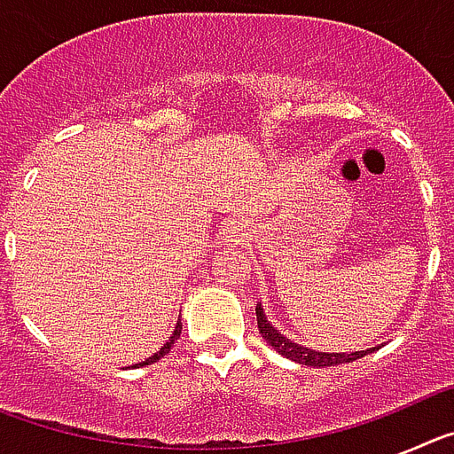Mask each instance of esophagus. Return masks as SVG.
<instances>
[{
    "instance_id": "34e87169",
    "label": "esophagus",
    "mask_w": 454,
    "mask_h": 454,
    "mask_svg": "<svg viewBox=\"0 0 454 454\" xmlns=\"http://www.w3.org/2000/svg\"><path fill=\"white\" fill-rule=\"evenodd\" d=\"M250 239V224L246 220H231L227 224V240L234 243V246H243L246 240Z\"/></svg>"
}]
</instances>
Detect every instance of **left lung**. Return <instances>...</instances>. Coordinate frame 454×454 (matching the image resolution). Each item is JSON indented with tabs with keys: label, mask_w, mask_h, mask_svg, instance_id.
Wrapping results in <instances>:
<instances>
[{
	"label": "left lung",
	"mask_w": 454,
	"mask_h": 454,
	"mask_svg": "<svg viewBox=\"0 0 454 454\" xmlns=\"http://www.w3.org/2000/svg\"><path fill=\"white\" fill-rule=\"evenodd\" d=\"M256 325H259V334L263 336V340H266L268 346L275 348L279 355L286 356V359H291V362L304 364V366H314V368L339 366V364H350V362H355V359H362V356H366L368 352H372V348L371 350L350 352V355H346V352H316V350H311V348H304V346H300V343H293L291 339H286L284 334H279V332H277L275 327L268 323L262 304H256Z\"/></svg>",
	"instance_id": "8db88e82"
}]
</instances>
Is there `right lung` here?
I'll use <instances>...</instances> for the list:
<instances>
[{
	"label": "right lung",
	"instance_id": "obj_1",
	"mask_svg": "<svg viewBox=\"0 0 454 454\" xmlns=\"http://www.w3.org/2000/svg\"><path fill=\"white\" fill-rule=\"evenodd\" d=\"M179 334H182V320H177V327H175V332H172V334L168 336V340H166V343H163V346H161V350L154 352V355H152L150 359H145V362L136 364V366H150V364L159 362V359H161V356H166L168 352L172 350V346H175V340L179 339ZM136 366H134V368H136Z\"/></svg>",
	"mask_w": 454,
	"mask_h": 454
}]
</instances>
